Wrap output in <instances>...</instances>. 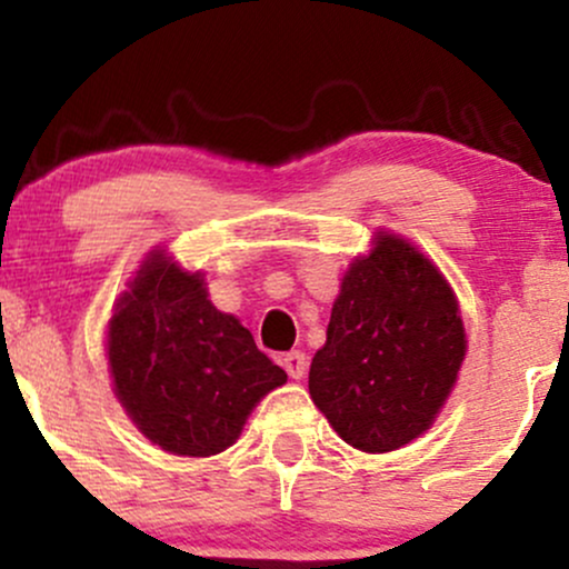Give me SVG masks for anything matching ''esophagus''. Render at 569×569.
<instances>
[{"mask_svg": "<svg viewBox=\"0 0 569 569\" xmlns=\"http://www.w3.org/2000/svg\"><path fill=\"white\" fill-rule=\"evenodd\" d=\"M283 369L289 371L291 380H305V375H307L305 352H299V350L286 352V356H283Z\"/></svg>", "mask_w": 569, "mask_h": 569, "instance_id": "34e87169", "label": "esophagus"}]
</instances>
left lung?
I'll use <instances>...</instances> for the list:
<instances>
[{"mask_svg": "<svg viewBox=\"0 0 569 569\" xmlns=\"http://www.w3.org/2000/svg\"><path fill=\"white\" fill-rule=\"evenodd\" d=\"M466 350L460 305L439 267L401 234L377 230L342 276L307 388L345 443L393 452L433 426Z\"/></svg>", "mask_w": 569, "mask_h": 569, "instance_id": "left-lung-1", "label": "left lung"}]
</instances>
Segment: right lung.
<instances>
[{"instance_id":"right-lung-1","label":"right lung","mask_w":569,"mask_h":569,"mask_svg":"<svg viewBox=\"0 0 569 569\" xmlns=\"http://www.w3.org/2000/svg\"><path fill=\"white\" fill-rule=\"evenodd\" d=\"M112 390L162 452L211 457L238 441L248 415L286 382L230 312L208 299L202 272L149 251L107 329Z\"/></svg>"}]
</instances>
